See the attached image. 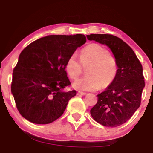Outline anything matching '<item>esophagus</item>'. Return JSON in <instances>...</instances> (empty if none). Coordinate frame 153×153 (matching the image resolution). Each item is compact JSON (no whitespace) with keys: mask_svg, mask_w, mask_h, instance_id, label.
<instances>
[{"mask_svg":"<svg viewBox=\"0 0 153 153\" xmlns=\"http://www.w3.org/2000/svg\"><path fill=\"white\" fill-rule=\"evenodd\" d=\"M87 94L86 93H83V92H78V95H81V96H85Z\"/></svg>","mask_w":153,"mask_h":153,"instance_id":"esophagus-1","label":"esophagus"}]
</instances>
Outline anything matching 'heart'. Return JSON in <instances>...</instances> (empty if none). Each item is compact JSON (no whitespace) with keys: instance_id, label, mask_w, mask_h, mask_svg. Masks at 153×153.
Here are the masks:
<instances>
[{"instance_id":"b5f03b06","label":"heart","mask_w":153,"mask_h":153,"mask_svg":"<svg viewBox=\"0 0 153 153\" xmlns=\"http://www.w3.org/2000/svg\"><path fill=\"white\" fill-rule=\"evenodd\" d=\"M79 61L76 54H73L67 59L65 70L70 78L75 80L82 74L84 68L85 74L73 83L75 89L80 91H92L106 88L114 80L118 73V64L109 51L99 44L93 43L84 47L80 52Z\"/></svg>"}]
</instances>
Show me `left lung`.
Returning a JSON list of instances; mask_svg holds the SVG:
<instances>
[{
    "mask_svg": "<svg viewBox=\"0 0 153 153\" xmlns=\"http://www.w3.org/2000/svg\"><path fill=\"white\" fill-rule=\"evenodd\" d=\"M106 45L118 64L117 77L103 92L97 95L98 101L91 109L96 122L108 127H116L127 122L140 107L145 87L143 66L127 43L111 34L87 35Z\"/></svg>",
    "mask_w": 153,
    "mask_h": 153,
    "instance_id": "8db88e82",
    "label": "left lung"
}]
</instances>
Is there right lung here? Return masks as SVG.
I'll use <instances>...</instances> for the list:
<instances>
[{
	"label": "right lung",
	"mask_w": 153,
	"mask_h": 153,
	"mask_svg": "<svg viewBox=\"0 0 153 153\" xmlns=\"http://www.w3.org/2000/svg\"><path fill=\"white\" fill-rule=\"evenodd\" d=\"M86 42L83 34L49 35L38 39L21 52L13 72L11 93L19 113L38 124L60 117L76 91L71 85L65 65L78 47Z\"/></svg>",
	"instance_id": "obj_1"
}]
</instances>
